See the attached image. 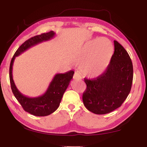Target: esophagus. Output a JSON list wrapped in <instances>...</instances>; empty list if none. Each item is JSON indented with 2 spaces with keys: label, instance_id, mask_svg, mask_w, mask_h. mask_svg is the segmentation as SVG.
<instances>
[{
  "label": "esophagus",
  "instance_id": "esophagus-1",
  "mask_svg": "<svg viewBox=\"0 0 147 147\" xmlns=\"http://www.w3.org/2000/svg\"><path fill=\"white\" fill-rule=\"evenodd\" d=\"M73 78L74 80H80L82 79V75L80 73H79V72H76L75 73H74V76H73Z\"/></svg>",
  "mask_w": 147,
  "mask_h": 147
}]
</instances>
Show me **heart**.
<instances>
[{"mask_svg": "<svg viewBox=\"0 0 147 147\" xmlns=\"http://www.w3.org/2000/svg\"><path fill=\"white\" fill-rule=\"evenodd\" d=\"M113 53V47L108 39L96 38L84 45L76 61L84 75L96 78L106 70Z\"/></svg>", "mask_w": 147, "mask_h": 147, "instance_id": "obj_1", "label": "heart"}]
</instances>
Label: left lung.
I'll use <instances>...</instances> for the list:
<instances>
[{"instance_id": "8db88e82", "label": "left lung", "mask_w": 147, "mask_h": 147, "mask_svg": "<svg viewBox=\"0 0 147 147\" xmlns=\"http://www.w3.org/2000/svg\"><path fill=\"white\" fill-rule=\"evenodd\" d=\"M115 51L106 70L96 78L84 79L87 85L82 99L92 113L102 115L120 107L130 93L133 81V65L127 52L114 41Z\"/></svg>"}]
</instances>
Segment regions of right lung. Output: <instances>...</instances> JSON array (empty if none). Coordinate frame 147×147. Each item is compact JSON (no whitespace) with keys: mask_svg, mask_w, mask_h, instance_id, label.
Here are the masks:
<instances>
[{"mask_svg":"<svg viewBox=\"0 0 147 147\" xmlns=\"http://www.w3.org/2000/svg\"><path fill=\"white\" fill-rule=\"evenodd\" d=\"M55 36V32L51 31L38 35L26 40L19 47L12 58L9 66V80L15 97L26 112L35 116H47L54 112L58 108L63 93L73 78L74 72L70 71L65 73L56 74L50 83L45 93L38 97H28L20 92L14 83L12 69L15 59L26 50L43 41H49Z\"/></svg>","mask_w":147,"mask_h":147,"instance_id":"obj_1","label":"right lung"}]
</instances>
